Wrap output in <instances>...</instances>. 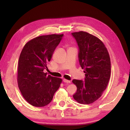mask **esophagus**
I'll return each mask as SVG.
<instances>
[{"label":"esophagus","instance_id":"esophagus-1","mask_svg":"<svg viewBox=\"0 0 130 130\" xmlns=\"http://www.w3.org/2000/svg\"><path fill=\"white\" fill-rule=\"evenodd\" d=\"M63 82L65 83H70V81L69 80H67L66 79H63Z\"/></svg>","mask_w":130,"mask_h":130}]
</instances>
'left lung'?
Segmentation results:
<instances>
[{
    "label": "left lung",
    "instance_id": "obj_1",
    "mask_svg": "<svg viewBox=\"0 0 130 130\" xmlns=\"http://www.w3.org/2000/svg\"><path fill=\"white\" fill-rule=\"evenodd\" d=\"M78 47L79 63L84 69V80L72 81L77 87L73 98L80 104H88L100 98L111 76L108 52L102 41L84 31L72 32Z\"/></svg>",
    "mask_w": 130,
    "mask_h": 130
}]
</instances>
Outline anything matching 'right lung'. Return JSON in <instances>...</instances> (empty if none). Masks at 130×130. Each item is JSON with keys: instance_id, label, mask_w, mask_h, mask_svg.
I'll use <instances>...</instances> for the list:
<instances>
[{"instance_id": "obj_1", "label": "right lung", "mask_w": 130, "mask_h": 130, "mask_svg": "<svg viewBox=\"0 0 130 130\" xmlns=\"http://www.w3.org/2000/svg\"><path fill=\"white\" fill-rule=\"evenodd\" d=\"M63 34L41 36L26 44L20 54L18 84L25 99L34 107H44L52 102L62 80L47 75L43 70Z\"/></svg>"}]
</instances>
